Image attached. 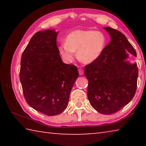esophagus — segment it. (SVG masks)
I'll use <instances>...</instances> for the list:
<instances>
[{"instance_id": "34e87169", "label": "esophagus", "mask_w": 146, "mask_h": 146, "mask_svg": "<svg viewBox=\"0 0 146 146\" xmlns=\"http://www.w3.org/2000/svg\"><path fill=\"white\" fill-rule=\"evenodd\" d=\"M78 73L80 74V75H82L84 74V70L82 68H79L78 69Z\"/></svg>"}]
</instances>
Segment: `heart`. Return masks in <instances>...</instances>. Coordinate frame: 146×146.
<instances>
[{"mask_svg":"<svg viewBox=\"0 0 146 146\" xmlns=\"http://www.w3.org/2000/svg\"><path fill=\"white\" fill-rule=\"evenodd\" d=\"M106 44V38L102 32L94 30L77 29L66 37V42H62L58 46V51L62 58L68 62H71L75 56L85 64L92 63L102 55Z\"/></svg>","mask_w":146,"mask_h":146,"instance_id":"heart-1","label":"heart"}]
</instances>
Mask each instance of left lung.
Segmentation results:
<instances>
[{
	"instance_id": "8db88e82",
	"label": "left lung",
	"mask_w": 146,
	"mask_h": 146,
	"mask_svg": "<svg viewBox=\"0 0 146 146\" xmlns=\"http://www.w3.org/2000/svg\"><path fill=\"white\" fill-rule=\"evenodd\" d=\"M111 36L97 60L85 66L88 80V98L98 112L110 115L127 105L135 96L138 68L126 59L129 54L137 56L135 49L125 36L110 27L104 28Z\"/></svg>"
}]
</instances>
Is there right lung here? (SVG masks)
<instances>
[{"label": "right lung", "mask_w": 146, "mask_h": 146, "mask_svg": "<svg viewBox=\"0 0 146 146\" xmlns=\"http://www.w3.org/2000/svg\"><path fill=\"white\" fill-rule=\"evenodd\" d=\"M58 32L38 31L32 36L21 56L20 80L27 103L48 116L62 113L78 71L75 65L62 60L56 46Z\"/></svg>", "instance_id": "obj_1"}]
</instances>
